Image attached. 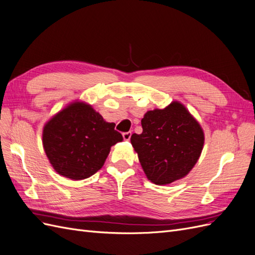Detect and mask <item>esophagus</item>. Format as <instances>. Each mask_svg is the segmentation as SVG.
<instances>
[{
  "label": "esophagus",
  "mask_w": 255,
  "mask_h": 255,
  "mask_svg": "<svg viewBox=\"0 0 255 255\" xmlns=\"http://www.w3.org/2000/svg\"><path fill=\"white\" fill-rule=\"evenodd\" d=\"M131 134H132V133H131V131H128V132L123 133V137H124L125 141H129L130 137H131Z\"/></svg>",
  "instance_id": "obj_1"
}]
</instances>
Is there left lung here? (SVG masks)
Listing matches in <instances>:
<instances>
[{"mask_svg":"<svg viewBox=\"0 0 255 255\" xmlns=\"http://www.w3.org/2000/svg\"><path fill=\"white\" fill-rule=\"evenodd\" d=\"M143 132L131 135L147 178L154 184H169L186 176L198 161L204 143L200 125L177 102L165 109L147 112Z\"/></svg>","mask_w":255,"mask_h":255,"instance_id":"left-lung-1","label":"left lung"}]
</instances>
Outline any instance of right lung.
Listing matches in <instances>:
<instances>
[{
    "label": "right lung",
    "instance_id": "1",
    "mask_svg": "<svg viewBox=\"0 0 255 255\" xmlns=\"http://www.w3.org/2000/svg\"><path fill=\"white\" fill-rule=\"evenodd\" d=\"M114 126L84 103H74L56 114L44 126L42 139L55 170L72 180L94 175L111 146L123 139Z\"/></svg>",
    "mask_w": 255,
    "mask_h": 255
}]
</instances>
